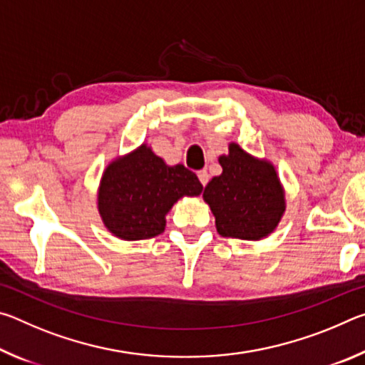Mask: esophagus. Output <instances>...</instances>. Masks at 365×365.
Instances as JSON below:
<instances>
[{
    "instance_id": "esophagus-1",
    "label": "esophagus",
    "mask_w": 365,
    "mask_h": 365,
    "mask_svg": "<svg viewBox=\"0 0 365 365\" xmlns=\"http://www.w3.org/2000/svg\"><path fill=\"white\" fill-rule=\"evenodd\" d=\"M197 178H200L202 187H206L207 182H209V174L206 170H200V172H197Z\"/></svg>"
}]
</instances>
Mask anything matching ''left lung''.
I'll list each match as a JSON object with an SVG mask.
<instances>
[{
  "label": "left lung",
  "instance_id": "obj_1",
  "mask_svg": "<svg viewBox=\"0 0 365 365\" xmlns=\"http://www.w3.org/2000/svg\"><path fill=\"white\" fill-rule=\"evenodd\" d=\"M222 174L206 185L202 197L211 207L222 237L265 238L285 212V193L269 160L252 158L237 143L219 158Z\"/></svg>",
  "mask_w": 365,
  "mask_h": 365
}]
</instances>
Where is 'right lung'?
I'll return each mask as SVG.
<instances>
[{
  "mask_svg": "<svg viewBox=\"0 0 365 365\" xmlns=\"http://www.w3.org/2000/svg\"><path fill=\"white\" fill-rule=\"evenodd\" d=\"M202 185L183 164L168 165L150 146L117 158L101 177L98 211L117 238L135 242L160 235L165 214L183 196H197Z\"/></svg>",
  "mask_w": 365,
  "mask_h": 365,
  "instance_id": "1",
  "label": "right lung"
}]
</instances>
